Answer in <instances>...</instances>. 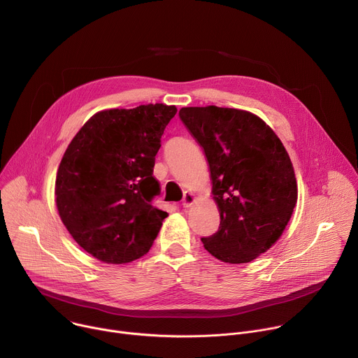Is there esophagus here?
Wrapping results in <instances>:
<instances>
[{
  "mask_svg": "<svg viewBox=\"0 0 358 358\" xmlns=\"http://www.w3.org/2000/svg\"><path fill=\"white\" fill-rule=\"evenodd\" d=\"M195 202V194L187 191L182 198V208H189Z\"/></svg>",
  "mask_w": 358,
  "mask_h": 358,
  "instance_id": "esophagus-1",
  "label": "esophagus"
}]
</instances>
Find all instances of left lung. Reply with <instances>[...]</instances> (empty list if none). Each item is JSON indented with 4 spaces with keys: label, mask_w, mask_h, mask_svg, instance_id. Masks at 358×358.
<instances>
[{
    "label": "left lung",
    "mask_w": 358,
    "mask_h": 358,
    "mask_svg": "<svg viewBox=\"0 0 358 358\" xmlns=\"http://www.w3.org/2000/svg\"><path fill=\"white\" fill-rule=\"evenodd\" d=\"M178 115L203 149L220 216L217 231L201 239L203 248L223 263H250L275 245L296 205L288 152L249 110L209 105Z\"/></svg>",
    "instance_id": "1"
}]
</instances>
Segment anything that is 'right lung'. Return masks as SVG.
<instances>
[{
    "label": "right lung",
    "mask_w": 358,
    "mask_h": 358,
    "mask_svg": "<svg viewBox=\"0 0 358 358\" xmlns=\"http://www.w3.org/2000/svg\"><path fill=\"white\" fill-rule=\"evenodd\" d=\"M174 105L148 103L92 115L67 146L55 195L63 224L99 262L127 264L145 256L167 217L152 205L160 139Z\"/></svg>",
    "instance_id": "add662e5"
}]
</instances>
